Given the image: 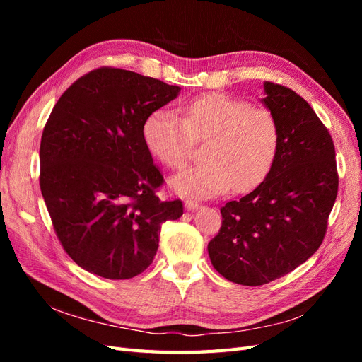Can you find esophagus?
I'll return each instance as SVG.
<instances>
[{
    "label": "esophagus",
    "mask_w": 362,
    "mask_h": 362,
    "mask_svg": "<svg viewBox=\"0 0 362 362\" xmlns=\"http://www.w3.org/2000/svg\"><path fill=\"white\" fill-rule=\"evenodd\" d=\"M185 208H187V210H198L199 202H196L193 199H187L185 201Z\"/></svg>",
    "instance_id": "1"
}]
</instances>
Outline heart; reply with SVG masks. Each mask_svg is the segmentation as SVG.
I'll return each mask as SVG.
<instances>
[{
  "instance_id": "1",
  "label": "heart",
  "mask_w": 362,
  "mask_h": 362,
  "mask_svg": "<svg viewBox=\"0 0 362 362\" xmlns=\"http://www.w3.org/2000/svg\"><path fill=\"white\" fill-rule=\"evenodd\" d=\"M151 156L178 169L190 158L196 141H206L202 164L170 180L182 196L206 198L229 189L247 192L266 180L278 157L281 131L272 112L225 93H206L182 107V117L158 108L141 127Z\"/></svg>"
}]
</instances>
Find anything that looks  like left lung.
I'll return each mask as SVG.
<instances>
[{
    "label": "left lung",
    "mask_w": 362,
    "mask_h": 362,
    "mask_svg": "<svg viewBox=\"0 0 362 362\" xmlns=\"http://www.w3.org/2000/svg\"><path fill=\"white\" fill-rule=\"evenodd\" d=\"M264 92L279 124L278 157L255 190L221 208L208 243L214 269L249 287L287 275L320 247L338 193L334 141L319 116L286 86L266 81Z\"/></svg>",
    "instance_id": "obj_1"
}]
</instances>
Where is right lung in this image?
<instances>
[{
	"label": "right lung",
	"mask_w": 362,
	"mask_h": 362,
	"mask_svg": "<svg viewBox=\"0 0 362 362\" xmlns=\"http://www.w3.org/2000/svg\"><path fill=\"white\" fill-rule=\"evenodd\" d=\"M178 86L103 66L60 96L40 140V192L64 252L84 270L129 279L149 267L161 225L182 202L160 201L164 178L146 149L145 119Z\"/></svg>",
	"instance_id": "1"
}]
</instances>
